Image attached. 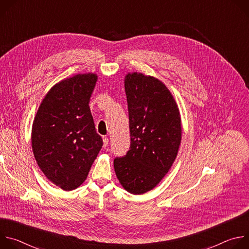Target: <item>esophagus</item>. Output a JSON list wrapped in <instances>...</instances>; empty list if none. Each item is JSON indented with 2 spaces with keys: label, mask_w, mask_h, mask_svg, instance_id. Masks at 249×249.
I'll return each instance as SVG.
<instances>
[{
  "label": "esophagus",
  "mask_w": 249,
  "mask_h": 249,
  "mask_svg": "<svg viewBox=\"0 0 249 249\" xmlns=\"http://www.w3.org/2000/svg\"><path fill=\"white\" fill-rule=\"evenodd\" d=\"M108 141H109V140H108L107 137H104V138H103V147H104V148H106V147L108 146Z\"/></svg>",
  "instance_id": "obj_1"
}]
</instances>
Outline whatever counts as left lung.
<instances>
[{
  "mask_svg": "<svg viewBox=\"0 0 249 249\" xmlns=\"http://www.w3.org/2000/svg\"><path fill=\"white\" fill-rule=\"evenodd\" d=\"M130 150L114 159L121 185L132 194L155 188L170 169L181 142V119L168 89L141 73L125 77Z\"/></svg>",
  "mask_w": 249,
  "mask_h": 249,
  "instance_id": "left-lung-1",
  "label": "left lung"
}]
</instances>
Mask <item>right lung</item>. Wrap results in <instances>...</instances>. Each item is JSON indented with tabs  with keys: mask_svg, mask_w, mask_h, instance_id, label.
I'll return each mask as SVG.
<instances>
[{
	"mask_svg": "<svg viewBox=\"0 0 249 249\" xmlns=\"http://www.w3.org/2000/svg\"><path fill=\"white\" fill-rule=\"evenodd\" d=\"M96 80L95 74H79L55 85L32 124L34 158L47 178L66 191L86 180L103 145L89 106Z\"/></svg>",
	"mask_w": 249,
	"mask_h": 249,
	"instance_id": "add662e5",
	"label": "right lung"
}]
</instances>
